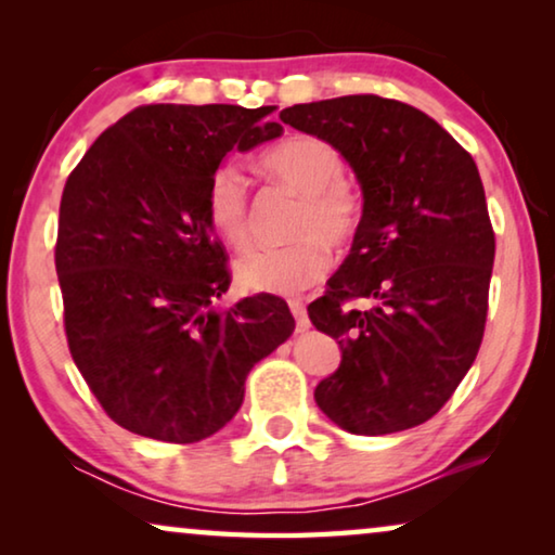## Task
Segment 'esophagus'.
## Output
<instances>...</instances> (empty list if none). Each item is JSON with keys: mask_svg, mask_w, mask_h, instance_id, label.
I'll return each mask as SVG.
<instances>
[{"mask_svg": "<svg viewBox=\"0 0 555 555\" xmlns=\"http://www.w3.org/2000/svg\"><path fill=\"white\" fill-rule=\"evenodd\" d=\"M287 306H291V313L295 318V328H298L300 333L310 328V318H308V310L306 306H302L300 300H287Z\"/></svg>", "mask_w": 555, "mask_h": 555, "instance_id": "34e87169", "label": "esophagus"}]
</instances>
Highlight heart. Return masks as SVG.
<instances>
[{"label": "heart", "mask_w": 555, "mask_h": 555, "mask_svg": "<svg viewBox=\"0 0 555 555\" xmlns=\"http://www.w3.org/2000/svg\"><path fill=\"white\" fill-rule=\"evenodd\" d=\"M262 169L300 194L291 222V240L280 247L249 249L234 262L240 287L253 293L298 295L331 270L333 247H348L359 237L366 199L351 179L336 146L302 133L264 151ZM204 219L227 247L249 242V194L237 164L222 162L204 186Z\"/></svg>", "instance_id": "heart-1"}]
</instances>
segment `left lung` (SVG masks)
<instances>
[{"label": "left lung", "instance_id": "obj_1", "mask_svg": "<svg viewBox=\"0 0 555 555\" xmlns=\"http://www.w3.org/2000/svg\"><path fill=\"white\" fill-rule=\"evenodd\" d=\"M280 120L333 143L366 199L351 255L308 306L340 346L315 404L351 435L412 429L447 404L482 344L495 232L480 171L435 118L391 98L293 105Z\"/></svg>", "mask_w": 555, "mask_h": 555}]
</instances>
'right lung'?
Here are the masks:
<instances>
[{"instance_id": "add662e5", "label": "right lung", "mask_w": 555, "mask_h": 555, "mask_svg": "<svg viewBox=\"0 0 555 555\" xmlns=\"http://www.w3.org/2000/svg\"><path fill=\"white\" fill-rule=\"evenodd\" d=\"M275 105H139L65 181L55 270L67 348L98 404L133 435L192 444L237 414L249 369L295 321L270 293L217 310L227 249L204 186L232 149L278 139Z\"/></svg>"}]
</instances>
